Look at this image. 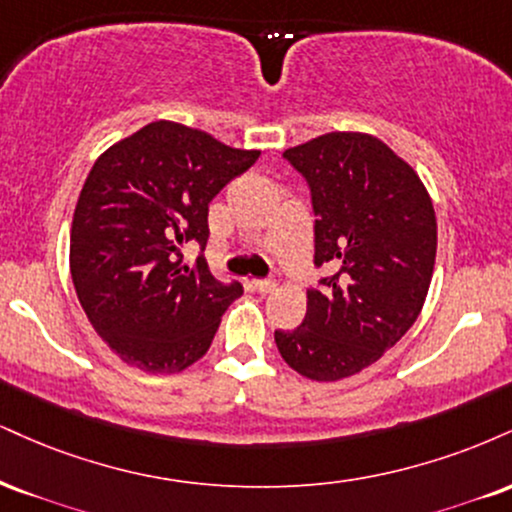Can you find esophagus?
I'll return each instance as SVG.
<instances>
[{
	"mask_svg": "<svg viewBox=\"0 0 512 512\" xmlns=\"http://www.w3.org/2000/svg\"><path fill=\"white\" fill-rule=\"evenodd\" d=\"M252 288H255V291H260V293H269V291H274V288H276V279H274V276H267V279H255V281H252Z\"/></svg>",
	"mask_w": 512,
	"mask_h": 512,
	"instance_id": "34e87169",
	"label": "esophagus"
}]
</instances>
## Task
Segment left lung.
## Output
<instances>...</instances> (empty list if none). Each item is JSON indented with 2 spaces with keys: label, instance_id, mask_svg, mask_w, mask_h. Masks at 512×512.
<instances>
[{
  "label": "left lung",
  "instance_id": "obj_1",
  "mask_svg": "<svg viewBox=\"0 0 512 512\" xmlns=\"http://www.w3.org/2000/svg\"><path fill=\"white\" fill-rule=\"evenodd\" d=\"M283 159L305 178L315 212L307 315L274 331L295 372L315 381L357 374L415 324L436 257V217L420 176L365 133H326Z\"/></svg>",
  "mask_w": 512,
  "mask_h": 512
}]
</instances>
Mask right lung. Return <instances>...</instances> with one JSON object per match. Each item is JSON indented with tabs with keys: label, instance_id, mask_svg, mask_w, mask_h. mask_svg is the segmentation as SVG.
I'll return each instance as SVG.
<instances>
[{
	"label": "right lung",
	"instance_id": "add662e5",
	"mask_svg": "<svg viewBox=\"0 0 512 512\" xmlns=\"http://www.w3.org/2000/svg\"><path fill=\"white\" fill-rule=\"evenodd\" d=\"M257 157L155 121L90 169L73 214L71 276L90 324L123 362L171 374L212 346L243 286L209 272V202ZM190 239L201 245L193 268L180 255Z\"/></svg>",
	"mask_w": 512,
	"mask_h": 512
}]
</instances>
